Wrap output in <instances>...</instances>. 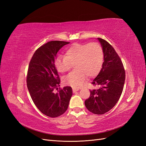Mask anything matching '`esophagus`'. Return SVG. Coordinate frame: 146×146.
I'll return each mask as SVG.
<instances>
[{
  "label": "esophagus",
  "instance_id": "esophagus-1",
  "mask_svg": "<svg viewBox=\"0 0 146 146\" xmlns=\"http://www.w3.org/2000/svg\"><path fill=\"white\" fill-rule=\"evenodd\" d=\"M79 90L78 88H72V91H73V92L74 93H75V92L78 91Z\"/></svg>",
  "mask_w": 146,
  "mask_h": 146
}]
</instances>
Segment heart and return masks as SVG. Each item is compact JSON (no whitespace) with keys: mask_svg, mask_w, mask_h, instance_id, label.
I'll return each instance as SVG.
<instances>
[{"mask_svg":"<svg viewBox=\"0 0 146 146\" xmlns=\"http://www.w3.org/2000/svg\"><path fill=\"white\" fill-rule=\"evenodd\" d=\"M104 61L103 48L99 43H76L66 50L65 56L57 57L55 66L59 72L65 73L74 64L75 69L63 81L66 85L78 88L83 85L86 76L91 78L99 73Z\"/></svg>","mask_w":146,"mask_h":146,"instance_id":"obj_1","label":"heart"}]
</instances>
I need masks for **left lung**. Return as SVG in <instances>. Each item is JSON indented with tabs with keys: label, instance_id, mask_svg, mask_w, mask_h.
<instances>
[{
	"label": "left lung",
	"instance_id": "obj_1",
	"mask_svg": "<svg viewBox=\"0 0 146 146\" xmlns=\"http://www.w3.org/2000/svg\"><path fill=\"white\" fill-rule=\"evenodd\" d=\"M98 39L103 48L104 61L100 72L91 83L99 88L90 90V96L85 105L91 113L103 114L111 110L120 98L125 72L121 58L111 45L103 39Z\"/></svg>",
	"mask_w": 146,
	"mask_h": 146
}]
</instances>
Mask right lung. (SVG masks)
Returning a JSON list of instances; mask_svg holds the SVG:
<instances>
[{
	"label": "right lung",
	"instance_id": "obj_1",
	"mask_svg": "<svg viewBox=\"0 0 146 146\" xmlns=\"http://www.w3.org/2000/svg\"><path fill=\"white\" fill-rule=\"evenodd\" d=\"M70 42L52 41L35 51L29 65L27 85L35 105L42 113L50 117L63 114L68 108L72 95V88L58 90L60 79L55 66L56 54Z\"/></svg>",
	"mask_w": 146,
	"mask_h": 146
}]
</instances>
